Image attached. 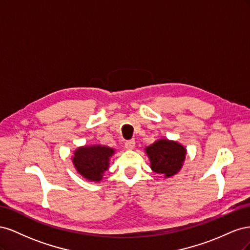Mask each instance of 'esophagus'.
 I'll use <instances>...</instances> for the list:
<instances>
[{
  "label": "esophagus",
  "instance_id": "34e87169",
  "mask_svg": "<svg viewBox=\"0 0 250 250\" xmlns=\"http://www.w3.org/2000/svg\"><path fill=\"white\" fill-rule=\"evenodd\" d=\"M134 147H135L134 140H129L125 143V148L128 150H132Z\"/></svg>",
  "mask_w": 250,
  "mask_h": 250
}]
</instances>
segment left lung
I'll use <instances>...</instances> for the list:
<instances>
[{"instance_id":"obj_1","label":"left lung","mask_w":250,"mask_h":250,"mask_svg":"<svg viewBox=\"0 0 250 250\" xmlns=\"http://www.w3.org/2000/svg\"><path fill=\"white\" fill-rule=\"evenodd\" d=\"M146 153L150 160V168L165 178L178 173L186 160V148L179 143L161 139L146 147Z\"/></svg>"}]
</instances>
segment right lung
<instances>
[{"label":"right lung","instance_id":"right-lung-1","mask_svg":"<svg viewBox=\"0 0 250 250\" xmlns=\"http://www.w3.org/2000/svg\"><path fill=\"white\" fill-rule=\"evenodd\" d=\"M113 153L115 149L106 146H83L75 150L72 160L80 175L87 180L99 183L103 173L108 169L109 160Z\"/></svg>","mask_w":250,"mask_h":250}]
</instances>
